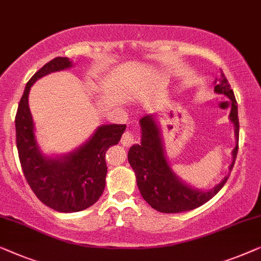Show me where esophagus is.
I'll return each instance as SVG.
<instances>
[{"instance_id": "obj_1", "label": "esophagus", "mask_w": 261, "mask_h": 261, "mask_svg": "<svg viewBox=\"0 0 261 261\" xmlns=\"http://www.w3.org/2000/svg\"><path fill=\"white\" fill-rule=\"evenodd\" d=\"M136 142H137V136H136L134 132H131L129 130L124 132L123 137H122V144L124 146H130Z\"/></svg>"}]
</instances>
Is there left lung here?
Returning <instances> with one entry per match:
<instances>
[{
	"label": "left lung",
	"mask_w": 261,
	"mask_h": 261,
	"mask_svg": "<svg viewBox=\"0 0 261 261\" xmlns=\"http://www.w3.org/2000/svg\"><path fill=\"white\" fill-rule=\"evenodd\" d=\"M216 93L227 95L232 101L229 118L236 126L237 145L233 150V163L239 149V118H238V102L233 90L221 71V80L214 87ZM142 127V143L132 145L127 160L136 174V181L141 195L153 209L161 213H182L195 209L214 197L228 179L226 176L221 183L208 192L192 189L183 185L169 168L163 152L161 134L153 117L145 116L139 120Z\"/></svg>",
	"instance_id": "1"
}]
</instances>
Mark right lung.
I'll use <instances>...</instances> for the list:
<instances>
[{
  "mask_svg": "<svg viewBox=\"0 0 261 261\" xmlns=\"http://www.w3.org/2000/svg\"><path fill=\"white\" fill-rule=\"evenodd\" d=\"M71 65L62 57L43 65L25 85L15 116L16 146L25 181L43 204L61 213L80 212L97 202L105 188V153L126 129L125 124L102 125L82 148L62 160H48L40 153L28 106L29 90L35 80Z\"/></svg>",
  "mask_w": 261,
  "mask_h": 261,
  "instance_id": "add662e5",
  "label": "right lung"
}]
</instances>
